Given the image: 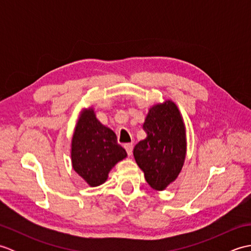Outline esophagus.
<instances>
[{
  "instance_id": "34e87169",
  "label": "esophagus",
  "mask_w": 251,
  "mask_h": 251,
  "mask_svg": "<svg viewBox=\"0 0 251 251\" xmlns=\"http://www.w3.org/2000/svg\"><path fill=\"white\" fill-rule=\"evenodd\" d=\"M124 148H125L127 154L130 156L132 154V143H126V145H124Z\"/></svg>"
}]
</instances>
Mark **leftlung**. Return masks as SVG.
I'll use <instances>...</instances> for the list:
<instances>
[{
  "instance_id": "1",
  "label": "left lung",
  "mask_w": 251,
  "mask_h": 251,
  "mask_svg": "<svg viewBox=\"0 0 251 251\" xmlns=\"http://www.w3.org/2000/svg\"><path fill=\"white\" fill-rule=\"evenodd\" d=\"M146 139L138 142L134 156L152 189L163 191L177 179L186 153L185 126L172 100L153 105L143 123Z\"/></svg>"
}]
</instances>
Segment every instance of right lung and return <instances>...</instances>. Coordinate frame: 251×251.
<instances>
[{
  "label": "right lung",
  "mask_w": 251,
  "mask_h": 251,
  "mask_svg": "<svg viewBox=\"0 0 251 251\" xmlns=\"http://www.w3.org/2000/svg\"><path fill=\"white\" fill-rule=\"evenodd\" d=\"M127 156L117 143L116 135L101 124L93 108L79 114L72 137L71 159L73 169L90 186H98L108 179L110 170Z\"/></svg>",
  "instance_id": "1"
}]
</instances>
